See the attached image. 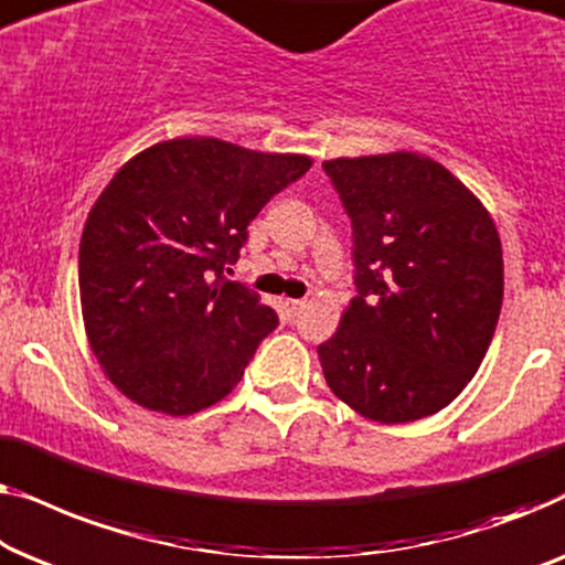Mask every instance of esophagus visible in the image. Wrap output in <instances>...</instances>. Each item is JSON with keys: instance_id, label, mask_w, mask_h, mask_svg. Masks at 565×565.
Instances as JSON below:
<instances>
[{"instance_id": "34e87169", "label": "esophagus", "mask_w": 565, "mask_h": 565, "mask_svg": "<svg viewBox=\"0 0 565 565\" xmlns=\"http://www.w3.org/2000/svg\"><path fill=\"white\" fill-rule=\"evenodd\" d=\"M281 307H284V312L289 315V317H297L301 309L307 307V301L305 299H281Z\"/></svg>"}]
</instances>
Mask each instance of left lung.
<instances>
[{
	"mask_svg": "<svg viewBox=\"0 0 565 565\" xmlns=\"http://www.w3.org/2000/svg\"><path fill=\"white\" fill-rule=\"evenodd\" d=\"M353 225L355 291L317 348L332 394L384 425L430 417L479 371L504 294L494 220L417 153L322 163Z\"/></svg>",
	"mask_w": 565,
	"mask_h": 565,
	"instance_id": "obj_1",
	"label": "left lung"
}]
</instances>
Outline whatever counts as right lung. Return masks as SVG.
<instances>
[{
    "label": "right lung",
    "mask_w": 565,
    "mask_h": 565,
    "mask_svg": "<svg viewBox=\"0 0 565 565\" xmlns=\"http://www.w3.org/2000/svg\"><path fill=\"white\" fill-rule=\"evenodd\" d=\"M309 166L177 138L115 173L84 225L78 291L92 351L127 399L179 417L233 392L279 317L225 271L256 214Z\"/></svg>",
    "instance_id": "right-lung-1"
}]
</instances>
